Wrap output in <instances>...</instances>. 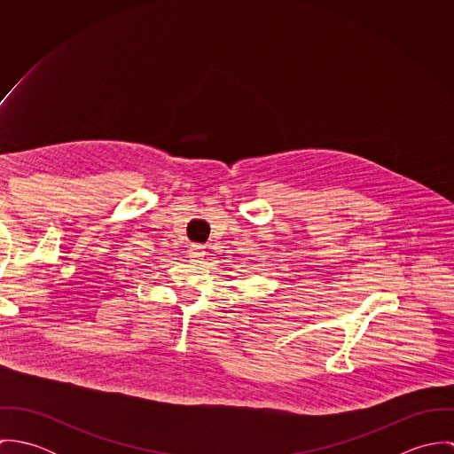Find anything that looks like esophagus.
I'll use <instances>...</instances> for the list:
<instances>
[{
	"mask_svg": "<svg viewBox=\"0 0 454 454\" xmlns=\"http://www.w3.org/2000/svg\"><path fill=\"white\" fill-rule=\"evenodd\" d=\"M189 254H191V259L194 260V262H202L204 257L207 255V254H206V248H204L202 245H191Z\"/></svg>",
	"mask_w": 454,
	"mask_h": 454,
	"instance_id": "obj_1",
	"label": "esophagus"
}]
</instances>
